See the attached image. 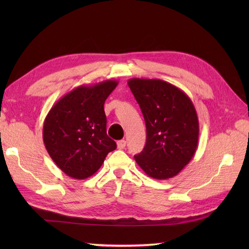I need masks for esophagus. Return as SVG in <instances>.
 I'll use <instances>...</instances> for the list:
<instances>
[{"instance_id": "esophagus-1", "label": "esophagus", "mask_w": 249, "mask_h": 249, "mask_svg": "<svg viewBox=\"0 0 249 249\" xmlns=\"http://www.w3.org/2000/svg\"><path fill=\"white\" fill-rule=\"evenodd\" d=\"M116 144H118V149L122 150L126 146V141L125 140H119L118 142H116Z\"/></svg>"}]
</instances>
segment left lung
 <instances>
[{
    "label": "left lung",
    "mask_w": 249,
    "mask_h": 249,
    "mask_svg": "<svg viewBox=\"0 0 249 249\" xmlns=\"http://www.w3.org/2000/svg\"><path fill=\"white\" fill-rule=\"evenodd\" d=\"M146 126V143L135 156L147 176L176 177L192 160L198 146L199 122L192 100L173 84L160 79L128 80Z\"/></svg>",
    "instance_id": "8db88e82"
}]
</instances>
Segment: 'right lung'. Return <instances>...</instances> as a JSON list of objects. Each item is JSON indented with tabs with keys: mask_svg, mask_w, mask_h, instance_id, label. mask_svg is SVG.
<instances>
[{
	"mask_svg": "<svg viewBox=\"0 0 249 249\" xmlns=\"http://www.w3.org/2000/svg\"><path fill=\"white\" fill-rule=\"evenodd\" d=\"M118 83L107 80L78 87L57 100L47 114L44 143L66 176L77 179L92 177L108 153L116 149L107 135L104 105Z\"/></svg>",
	"mask_w": 249,
	"mask_h": 249,
	"instance_id": "obj_1",
	"label": "right lung"
}]
</instances>
